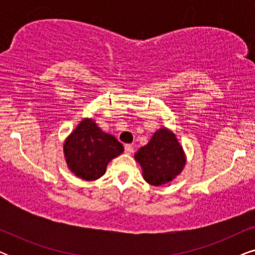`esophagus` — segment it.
<instances>
[{
	"label": "esophagus",
	"mask_w": 255,
	"mask_h": 255,
	"mask_svg": "<svg viewBox=\"0 0 255 255\" xmlns=\"http://www.w3.org/2000/svg\"><path fill=\"white\" fill-rule=\"evenodd\" d=\"M124 148H125V153H127V154H132V153H133V146L130 144L125 145Z\"/></svg>",
	"instance_id": "1"
}]
</instances>
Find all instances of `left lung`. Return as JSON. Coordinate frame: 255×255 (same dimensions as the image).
<instances>
[{
	"label": "left lung",
	"mask_w": 255,
	"mask_h": 255,
	"mask_svg": "<svg viewBox=\"0 0 255 255\" xmlns=\"http://www.w3.org/2000/svg\"><path fill=\"white\" fill-rule=\"evenodd\" d=\"M134 158L140 163L144 179L149 184L160 186L172 181L183 169L186 158L175 134L160 128Z\"/></svg>",
	"instance_id": "left-lung-1"
}]
</instances>
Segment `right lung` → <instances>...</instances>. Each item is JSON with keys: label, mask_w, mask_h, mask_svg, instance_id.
I'll return each instance as SVG.
<instances>
[{"label": "right lung", "mask_w": 255, "mask_h": 255, "mask_svg": "<svg viewBox=\"0 0 255 255\" xmlns=\"http://www.w3.org/2000/svg\"><path fill=\"white\" fill-rule=\"evenodd\" d=\"M124 151L114 135L104 133L93 120H83L64 145L69 169L86 181L99 179L106 173L110 160Z\"/></svg>", "instance_id": "1"}]
</instances>
